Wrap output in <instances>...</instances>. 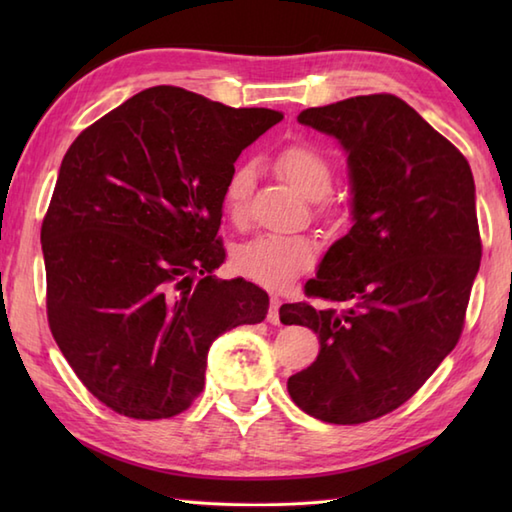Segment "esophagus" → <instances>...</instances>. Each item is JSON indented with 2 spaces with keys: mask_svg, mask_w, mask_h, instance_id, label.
Masks as SVG:
<instances>
[{
  "mask_svg": "<svg viewBox=\"0 0 512 512\" xmlns=\"http://www.w3.org/2000/svg\"><path fill=\"white\" fill-rule=\"evenodd\" d=\"M279 308H281V299L277 295L270 297V308H268V314H266V321L270 325H279Z\"/></svg>",
  "mask_w": 512,
  "mask_h": 512,
  "instance_id": "34e87169",
  "label": "esophagus"
}]
</instances>
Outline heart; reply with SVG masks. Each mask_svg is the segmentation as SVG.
<instances>
[{"label": "heart", "mask_w": 512, "mask_h": 512, "mask_svg": "<svg viewBox=\"0 0 512 512\" xmlns=\"http://www.w3.org/2000/svg\"><path fill=\"white\" fill-rule=\"evenodd\" d=\"M277 167L301 195L321 200L332 189L334 169L317 147L297 143L281 151ZM250 191H253V171L237 167L224 189V204L233 220H242ZM317 257V244L306 235L259 233L239 246L233 255V266L242 277L264 288H281L297 279L312 266Z\"/></svg>", "instance_id": "obj_1"}]
</instances>
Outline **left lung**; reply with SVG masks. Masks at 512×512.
<instances>
[{"instance_id": "8db88e82", "label": "left lung", "mask_w": 512, "mask_h": 512, "mask_svg": "<svg viewBox=\"0 0 512 512\" xmlns=\"http://www.w3.org/2000/svg\"><path fill=\"white\" fill-rule=\"evenodd\" d=\"M297 121L339 140L352 228L323 255L308 297L279 319L319 336V356L288 378L308 416L361 424L398 409L458 343L482 259L469 162L394 94L352 96Z\"/></svg>"}]
</instances>
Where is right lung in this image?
I'll use <instances>...</instances> for the list:
<instances>
[{"instance_id": "add662e5", "label": "right lung", "mask_w": 512, "mask_h": 512, "mask_svg": "<svg viewBox=\"0 0 512 512\" xmlns=\"http://www.w3.org/2000/svg\"><path fill=\"white\" fill-rule=\"evenodd\" d=\"M281 118L158 85L63 156L41 226L48 323L81 383L121 416L189 409L217 336L266 319L262 288L213 273L235 160Z\"/></svg>"}]
</instances>
